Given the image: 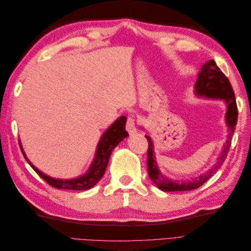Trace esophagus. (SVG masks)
Masks as SVG:
<instances>
[{"instance_id": "obj_1", "label": "esophagus", "mask_w": 251, "mask_h": 251, "mask_svg": "<svg viewBox=\"0 0 251 251\" xmlns=\"http://www.w3.org/2000/svg\"><path fill=\"white\" fill-rule=\"evenodd\" d=\"M126 131L130 134H134L136 132V121L134 117H128L126 120Z\"/></svg>"}]
</instances>
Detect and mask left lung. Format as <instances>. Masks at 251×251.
<instances>
[{"label": "left lung", "instance_id": "1", "mask_svg": "<svg viewBox=\"0 0 251 251\" xmlns=\"http://www.w3.org/2000/svg\"><path fill=\"white\" fill-rule=\"evenodd\" d=\"M195 92L199 96H205L208 98H218V100H223L227 105V112L225 114L226 125L228 126L229 134L228 139H227L224 150L221 156L219 157L218 162L215 164L214 168L209 170L206 174L201 175L192 181H177L173 180L161 173L159 170L156 158L154 156V144L151 142L150 136H146L149 142L148 149V172L151 180L164 192H185V191H193L203 185L212 175H214L223 164L226 159L227 154L231 144V137L235 130L238 121V107L237 101L232 87L230 82L225 76V74L220 70V68L215 63V60H208L205 63L201 71L198 74V79L195 83Z\"/></svg>", "mask_w": 251, "mask_h": 251}]
</instances>
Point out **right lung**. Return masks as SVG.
<instances>
[{
    "mask_svg": "<svg viewBox=\"0 0 251 251\" xmlns=\"http://www.w3.org/2000/svg\"><path fill=\"white\" fill-rule=\"evenodd\" d=\"M126 117L121 116L108 128L107 131L103 133L100 142H98L96 155L92 164H91V166L89 168V171L85 175H82V176L75 179H70V180L55 179L43 174L28 160L24 151H23L21 147V144L20 147L22 150V153L24 155L27 162L31 165V168L37 173V175L46 181L49 185L59 189L87 191V189L93 187L97 182L101 179V177L103 176V174L105 172V169H107V165L109 163V159L112 154V151L121 140H124V138L128 136L127 132L126 131Z\"/></svg>",
    "mask_w": 251,
    "mask_h": 251,
    "instance_id": "add662e5",
    "label": "right lung"
}]
</instances>
